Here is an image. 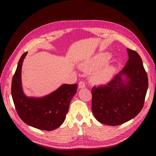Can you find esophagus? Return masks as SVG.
<instances>
[{
    "instance_id": "esophagus-1",
    "label": "esophagus",
    "mask_w": 156,
    "mask_h": 156,
    "mask_svg": "<svg viewBox=\"0 0 156 156\" xmlns=\"http://www.w3.org/2000/svg\"><path fill=\"white\" fill-rule=\"evenodd\" d=\"M85 87V83L83 82V81H80V83L78 84V88L80 89H81V88H83Z\"/></svg>"
}]
</instances>
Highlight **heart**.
<instances>
[{
  "label": "heart",
  "mask_w": 156,
  "mask_h": 156,
  "mask_svg": "<svg viewBox=\"0 0 156 156\" xmlns=\"http://www.w3.org/2000/svg\"><path fill=\"white\" fill-rule=\"evenodd\" d=\"M111 55L107 52H102L94 56L92 58L80 63V66L87 71H93L108 63L111 59ZM114 67L108 64L94 71L90 75L91 82L95 85H105L111 80L114 73Z\"/></svg>",
  "instance_id": "obj_1"
}]
</instances>
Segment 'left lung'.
I'll return each instance as SVG.
<instances>
[{
	"mask_svg": "<svg viewBox=\"0 0 156 156\" xmlns=\"http://www.w3.org/2000/svg\"><path fill=\"white\" fill-rule=\"evenodd\" d=\"M129 59L108 85L92 89V111L101 123L117 126L131 120L143 108L148 77L138 54L127 48Z\"/></svg>",
	"mask_w": 156,
	"mask_h": 156,
	"instance_id": "obj_1",
	"label": "left lung"
}]
</instances>
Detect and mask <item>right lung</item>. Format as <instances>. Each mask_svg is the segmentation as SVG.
Returning <instances> with one entry per match:
<instances>
[{
  "label": "right lung",
  "mask_w": 156,
  "mask_h": 156,
  "mask_svg": "<svg viewBox=\"0 0 156 156\" xmlns=\"http://www.w3.org/2000/svg\"><path fill=\"white\" fill-rule=\"evenodd\" d=\"M27 53L21 57L12 80L11 94L15 108L20 118L28 125L41 130L52 131L64 122L78 85L62 84L43 97L27 96L21 81L23 62Z\"/></svg>",
  "instance_id": "1"
}]
</instances>
